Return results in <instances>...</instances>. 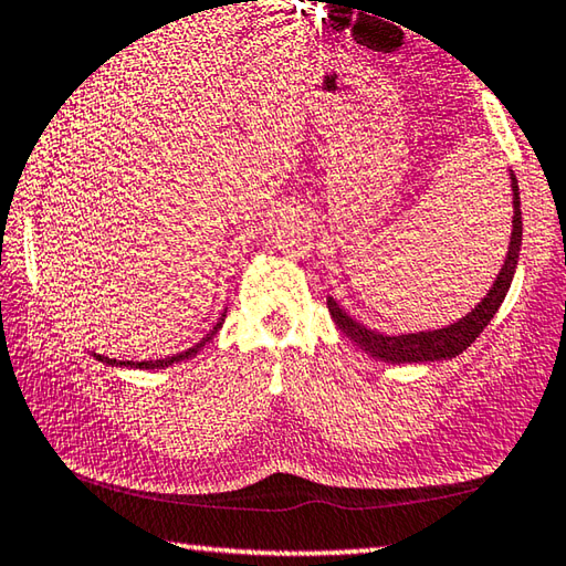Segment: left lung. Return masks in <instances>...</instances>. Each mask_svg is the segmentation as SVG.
<instances>
[{
  "instance_id": "1",
  "label": "left lung",
  "mask_w": 566,
  "mask_h": 566,
  "mask_svg": "<svg viewBox=\"0 0 566 566\" xmlns=\"http://www.w3.org/2000/svg\"><path fill=\"white\" fill-rule=\"evenodd\" d=\"M510 188H512V232H510V248L502 262V270L497 272L495 282L488 290V294L472 306V310L460 316L458 322L440 326V328H423V332H406V334H381L376 328H368L366 324L356 322L334 296H328V312H332L334 324L352 338L356 346H361L366 354H371L378 361L388 364H420V361H448L475 342L482 334V328L490 324V318L497 314L500 304L505 302L510 292L512 276L517 270L520 248H522V210H520V188L515 172L510 170Z\"/></svg>"
}]
</instances>
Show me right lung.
Masks as SVG:
<instances>
[{
  "instance_id": "add662e5",
  "label": "right lung",
  "mask_w": 566,
  "mask_h": 566,
  "mask_svg": "<svg viewBox=\"0 0 566 566\" xmlns=\"http://www.w3.org/2000/svg\"><path fill=\"white\" fill-rule=\"evenodd\" d=\"M224 314H228V310L222 312V316H220V322L214 324L208 334H205L198 344L195 346H190V348H185V352H180V354H172V356H168V358H156V361H116V358H108V356H101V354H91L96 358V361H101V364H108V366H130V368H168V366H172V364H180V361H188V358H192V356H198L200 354V348L208 344V342H212L214 338V334L220 332L222 328V322H224Z\"/></svg>"
}]
</instances>
